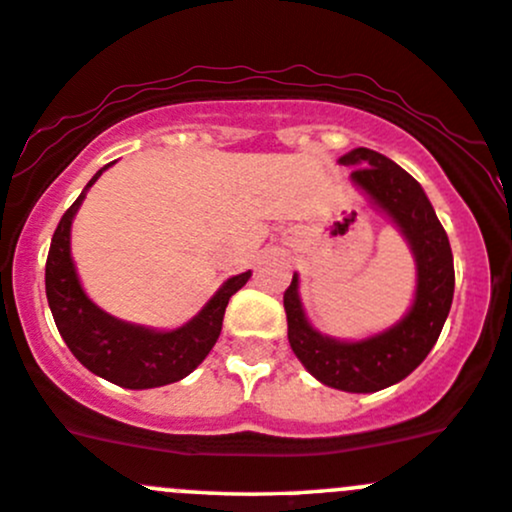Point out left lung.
I'll list each match as a JSON object with an SVG mask.
<instances>
[{"mask_svg": "<svg viewBox=\"0 0 512 512\" xmlns=\"http://www.w3.org/2000/svg\"><path fill=\"white\" fill-rule=\"evenodd\" d=\"M340 165L362 167L350 175L355 187H360L409 241L416 261L414 303L397 325L357 342L320 335L308 323L298 298V273H293L291 286L283 293V308L288 342L305 370L328 387L370 394L402 382L439 340L453 300V254L429 197L397 162L367 147H355L340 157Z\"/></svg>", "mask_w": 512, "mask_h": 512, "instance_id": "8db88e82", "label": "left lung"}]
</instances>
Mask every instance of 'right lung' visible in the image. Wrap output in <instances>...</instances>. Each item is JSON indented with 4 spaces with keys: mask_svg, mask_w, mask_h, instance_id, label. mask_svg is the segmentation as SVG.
Wrapping results in <instances>:
<instances>
[{
    "mask_svg": "<svg viewBox=\"0 0 512 512\" xmlns=\"http://www.w3.org/2000/svg\"><path fill=\"white\" fill-rule=\"evenodd\" d=\"M110 165L100 167L56 226L46 258V298L63 342L86 370L125 389L162 387L202 365L219 340L229 298L246 286L251 271L231 276L189 323L175 330L142 328L100 310L78 281L71 258V224L86 192Z\"/></svg>",
    "mask_w": 512,
    "mask_h": 512,
    "instance_id": "add662e5",
    "label": "right lung"
}]
</instances>
